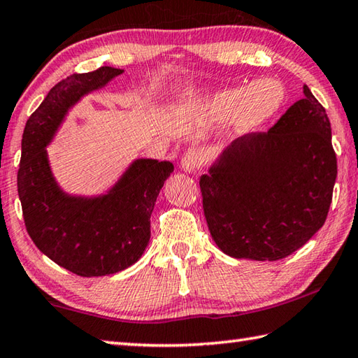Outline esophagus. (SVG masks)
<instances>
[{"label": "esophagus", "instance_id": "34e87169", "mask_svg": "<svg viewBox=\"0 0 358 358\" xmlns=\"http://www.w3.org/2000/svg\"><path fill=\"white\" fill-rule=\"evenodd\" d=\"M201 164H203L201 153L195 149H189L183 155V158H181V169L189 173L199 171Z\"/></svg>", "mask_w": 358, "mask_h": 358}]
</instances>
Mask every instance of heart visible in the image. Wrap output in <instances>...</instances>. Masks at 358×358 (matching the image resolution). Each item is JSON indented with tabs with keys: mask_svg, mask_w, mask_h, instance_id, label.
Wrapping results in <instances>:
<instances>
[{
	"mask_svg": "<svg viewBox=\"0 0 358 358\" xmlns=\"http://www.w3.org/2000/svg\"><path fill=\"white\" fill-rule=\"evenodd\" d=\"M285 101V90L275 79H257L247 87L217 91L205 97H189L187 108L211 119H227L234 136H245L278 113Z\"/></svg>",
	"mask_w": 358,
	"mask_h": 358,
	"instance_id": "obj_1",
	"label": "heart"
}]
</instances>
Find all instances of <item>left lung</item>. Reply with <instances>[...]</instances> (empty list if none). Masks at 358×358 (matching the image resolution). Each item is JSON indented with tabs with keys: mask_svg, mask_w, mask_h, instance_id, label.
<instances>
[{
	"mask_svg": "<svg viewBox=\"0 0 358 358\" xmlns=\"http://www.w3.org/2000/svg\"><path fill=\"white\" fill-rule=\"evenodd\" d=\"M303 91L268 131L234 139L200 177L208 228L231 257L278 261L324 225L337 157L324 107Z\"/></svg>",
	"mask_w": 358,
	"mask_h": 358,
	"instance_id": "left-lung-1",
	"label": "left lung"
}]
</instances>
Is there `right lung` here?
Instances as JSON below:
<instances>
[{
	"label": "right lung",
	"instance_id": "right-lung-1",
	"mask_svg": "<svg viewBox=\"0 0 358 358\" xmlns=\"http://www.w3.org/2000/svg\"><path fill=\"white\" fill-rule=\"evenodd\" d=\"M124 69L73 74L49 91L27 119L21 139L18 197L24 225L41 253L83 278L115 275L139 261L150 239V215L171 161L138 158L101 195H71L55 181L46 147L83 96Z\"/></svg>",
	"mask_w": 358,
	"mask_h": 358
}]
</instances>
